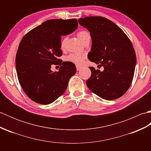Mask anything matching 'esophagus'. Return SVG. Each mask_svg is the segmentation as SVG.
I'll use <instances>...</instances> for the list:
<instances>
[{"label":"esophagus","mask_w":151,"mask_h":151,"mask_svg":"<svg viewBox=\"0 0 151 151\" xmlns=\"http://www.w3.org/2000/svg\"><path fill=\"white\" fill-rule=\"evenodd\" d=\"M82 69V67L81 66H79V65H76V70H79Z\"/></svg>","instance_id":"1"}]
</instances>
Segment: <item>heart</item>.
<instances>
[{"instance_id":"obj_1","label":"heart","mask_w":151,"mask_h":151,"mask_svg":"<svg viewBox=\"0 0 151 151\" xmlns=\"http://www.w3.org/2000/svg\"><path fill=\"white\" fill-rule=\"evenodd\" d=\"M77 36L78 39L81 40L83 43L84 41L87 39L88 37H90V35L88 32L87 31H81L77 34ZM65 44V41L63 40L62 42V47H63ZM67 60L69 61L74 63L78 64V65H81L83 63L85 60V56L82 55H80V54H71L69 56L67 57Z\"/></svg>"}]
</instances>
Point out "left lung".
<instances>
[{
	"label": "left lung",
	"instance_id": "left-lung-1",
	"mask_svg": "<svg viewBox=\"0 0 151 151\" xmlns=\"http://www.w3.org/2000/svg\"><path fill=\"white\" fill-rule=\"evenodd\" d=\"M82 27L90 32L92 40L88 59L103 66L104 70L89 67L91 75L86 81L89 90L105 100L123 95L132 83L136 56L132 44L114 22L102 17L78 19Z\"/></svg>",
	"mask_w": 151,
	"mask_h": 151
}]
</instances>
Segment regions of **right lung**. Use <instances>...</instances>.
I'll return each instance as SVG.
<instances>
[{
  "mask_svg": "<svg viewBox=\"0 0 151 151\" xmlns=\"http://www.w3.org/2000/svg\"><path fill=\"white\" fill-rule=\"evenodd\" d=\"M77 28L76 19H50L22 37L15 57L16 71L21 86L32 101L49 104L66 90L70 78L76 72L75 64L63 62L57 72L50 68L60 64L61 36Z\"/></svg>",
  "mask_w": 151,
  "mask_h": 151,
  "instance_id": "obj_1",
  "label": "right lung"
}]
</instances>
